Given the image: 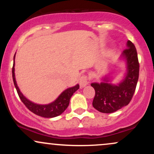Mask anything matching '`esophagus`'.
I'll return each mask as SVG.
<instances>
[{
  "label": "esophagus",
  "mask_w": 154,
  "mask_h": 154,
  "mask_svg": "<svg viewBox=\"0 0 154 154\" xmlns=\"http://www.w3.org/2000/svg\"><path fill=\"white\" fill-rule=\"evenodd\" d=\"M88 84V77L86 75H82L79 79V85L81 88H84Z\"/></svg>",
  "instance_id": "1"
}]
</instances>
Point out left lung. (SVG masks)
Returning <instances> with one entry per match:
<instances>
[{
    "instance_id": "8db88e82",
    "label": "left lung",
    "mask_w": 154,
    "mask_h": 154,
    "mask_svg": "<svg viewBox=\"0 0 154 154\" xmlns=\"http://www.w3.org/2000/svg\"><path fill=\"white\" fill-rule=\"evenodd\" d=\"M122 57L126 61L127 72L121 82L113 85L105 77L104 82L91 84L95 92L93 106L100 112L113 113L128 105L135 91L140 65L135 46L130 40L127 43V48L123 51Z\"/></svg>"
}]
</instances>
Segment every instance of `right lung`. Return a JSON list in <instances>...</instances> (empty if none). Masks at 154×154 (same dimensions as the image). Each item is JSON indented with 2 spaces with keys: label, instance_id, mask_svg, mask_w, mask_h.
I'll return each instance as SVG.
<instances>
[{
  "label": "right lung",
  "instance_id": "right-lung-1",
  "mask_svg": "<svg viewBox=\"0 0 154 154\" xmlns=\"http://www.w3.org/2000/svg\"><path fill=\"white\" fill-rule=\"evenodd\" d=\"M15 58V55L14 56V59ZM12 77H13V81L14 86L17 89V93H18L19 98L22 103L25 105V106L29 109V111L34 113L36 115L43 116L45 118H52L55 116H59L68 107L69 104V100L71 98L72 95H73L74 93H75L77 90L79 89V85L74 86L72 88H69L68 89L65 90L64 91L61 93L57 98V99L55 100L54 102L49 103L45 104V105H40V104H36L35 103L30 101L26 98L23 95V94L19 91V87L17 86V82H16L15 75H14V61L13 68H12Z\"/></svg>",
  "mask_w": 154,
  "mask_h": 154
}]
</instances>
